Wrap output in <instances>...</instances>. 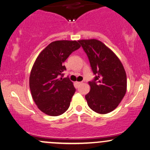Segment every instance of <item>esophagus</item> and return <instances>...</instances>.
<instances>
[{"instance_id":"obj_1","label":"esophagus","mask_w":150,"mask_h":150,"mask_svg":"<svg viewBox=\"0 0 150 150\" xmlns=\"http://www.w3.org/2000/svg\"><path fill=\"white\" fill-rule=\"evenodd\" d=\"M75 84H76L77 85H80V84H82V82H75Z\"/></svg>"}]
</instances>
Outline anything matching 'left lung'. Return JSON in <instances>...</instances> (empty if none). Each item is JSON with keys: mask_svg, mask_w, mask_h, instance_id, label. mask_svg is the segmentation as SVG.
<instances>
[{"mask_svg": "<svg viewBox=\"0 0 150 150\" xmlns=\"http://www.w3.org/2000/svg\"><path fill=\"white\" fill-rule=\"evenodd\" d=\"M89 58L94 79L85 96L89 107L99 114L113 111L127 92V74L119 58L110 49L96 39L78 40Z\"/></svg>", "mask_w": 150, "mask_h": 150, "instance_id": "1", "label": "left lung"}]
</instances>
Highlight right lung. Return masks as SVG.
<instances>
[{
  "instance_id": "right-lung-1",
  "label": "right lung",
  "mask_w": 150,
  "mask_h": 150,
  "mask_svg": "<svg viewBox=\"0 0 150 150\" xmlns=\"http://www.w3.org/2000/svg\"><path fill=\"white\" fill-rule=\"evenodd\" d=\"M80 47L75 40H57L40 53L30 71L29 86L38 108L50 116H59L69 108L75 92L68 77L63 78L66 70L63 63L72 52Z\"/></svg>"
}]
</instances>
